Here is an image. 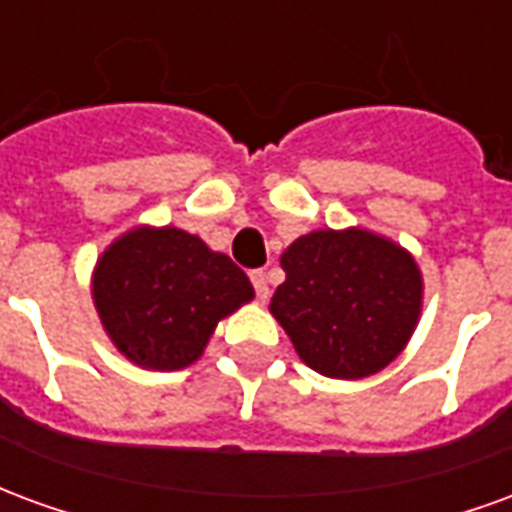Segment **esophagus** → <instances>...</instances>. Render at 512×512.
I'll return each instance as SVG.
<instances>
[{"label":"esophagus","instance_id":"34e87169","mask_svg":"<svg viewBox=\"0 0 512 512\" xmlns=\"http://www.w3.org/2000/svg\"><path fill=\"white\" fill-rule=\"evenodd\" d=\"M252 285L257 290V299L266 301L271 296V290H268V277L266 271H252Z\"/></svg>","mask_w":512,"mask_h":512}]
</instances>
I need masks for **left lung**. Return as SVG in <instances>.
Segmentation results:
<instances>
[{"mask_svg":"<svg viewBox=\"0 0 512 512\" xmlns=\"http://www.w3.org/2000/svg\"><path fill=\"white\" fill-rule=\"evenodd\" d=\"M268 310L296 354L329 378L376 376L417 329L425 282L414 255L365 227L312 230L279 257Z\"/></svg>","mask_w":512,"mask_h":512,"instance_id":"1","label":"left lung"}]
</instances>
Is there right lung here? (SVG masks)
<instances>
[{"label":"right lung","mask_w":512,"mask_h":512,"mask_svg":"<svg viewBox=\"0 0 512 512\" xmlns=\"http://www.w3.org/2000/svg\"><path fill=\"white\" fill-rule=\"evenodd\" d=\"M93 304L106 337L145 370L194 365L213 329L255 299L241 268L180 227L139 224L93 268Z\"/></svg>","instance_id":"1"}]
</instances>
